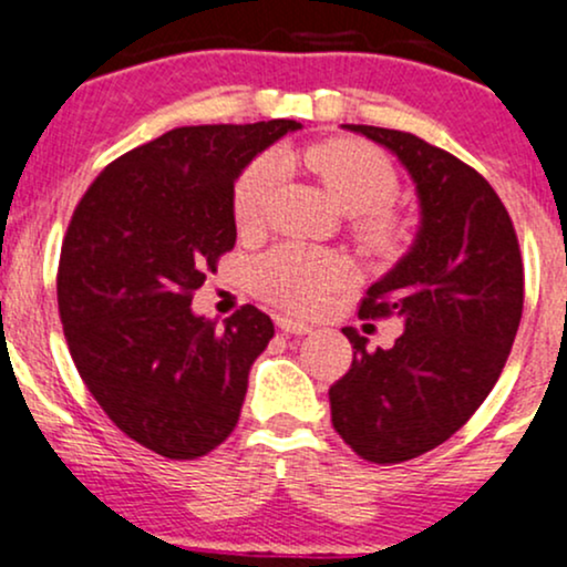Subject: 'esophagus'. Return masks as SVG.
<instances>
[{
  "mask_svg": "<svg viewBox=\"0 0 567 567\" xmlns=\"http://www.w3.org/2000/svg\"><path fill=\"white\" fill-rule=\"evenodd\" d=\"M277 328L288 336H306L311 333V324H306L301 320H292V317H277Z\"/></svg>",
  "mask_w": 567,
  "mask_h": 567,
  "instance_id": "34e87169",
  "label": "esophagus"
}]
</instances>
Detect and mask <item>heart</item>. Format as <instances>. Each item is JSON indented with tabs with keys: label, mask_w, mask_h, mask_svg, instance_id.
Segmentation results:
<instances>
[{
	"label": "heart",
	"mask_w": 567,
	"mask_h": 567,
	"mask_svg": "<svg viewBox=\"0 0 567 567\" xmlns=\"http://www.w3.org/2000/svg\"><path fill=\"white\" fill-rule=\"evenodd\" d=\"M306 165L328 188L338 210L357 216L354 231L362 243L373 250H392L400 224L386 205L396 194V173L379 148L365 141L330 138L306 152ZM275 184V157H258L245 167L231 199L239 231L261 229ZM347 277L349 264L341 256L301 245H279L250 266L252 290L290 311L317 309Z\"/></svg>",
	"instance_id": "1"
}]
</instances>
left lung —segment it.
Wrapping results in <instances>:
<instances>
[{"label": "left lung", "mask_w": 567, "mask_h": 567, "mask_svg": "<svg viewBox=\"0 0 567 567\" xmlns=\"http://www.w3.org/2000/svg\"><path fill=\"white\" fill-rule=\"evenodd\" d=\"M389 148L419 194V231L368 288L360 317H400L392 349L368 351L354 328L349 373L330 386L343 442L400 464L458 432L496 386L523 317V258L504 202L474 167L419 135L343 125Z\"/></svg>", "instance_id": "8db88e82"}]
</instances>
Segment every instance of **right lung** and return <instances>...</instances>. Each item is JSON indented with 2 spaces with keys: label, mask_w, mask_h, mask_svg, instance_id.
Here are the masks:
<instances>
[{
  "label": "right lung",
  "mask_w": 567,
  "mask_h": 567,
  "mask_svg": "<svg viewBox=\"0 0 567 567\" xmlns=\"http://www.w3.org/2000/svg\"><path fill=\"white\" fill-rule=\"evenodd\" d=\"M292 130L301 122L175 127L112 162L69 224L58 311L71 360L103 413L165 458L229 437L275 336L256 306L218 328L192 298L237 243L234 181Z\"/></svg>",
  "instance_id": "right-lung-1"
}]
</instances>
